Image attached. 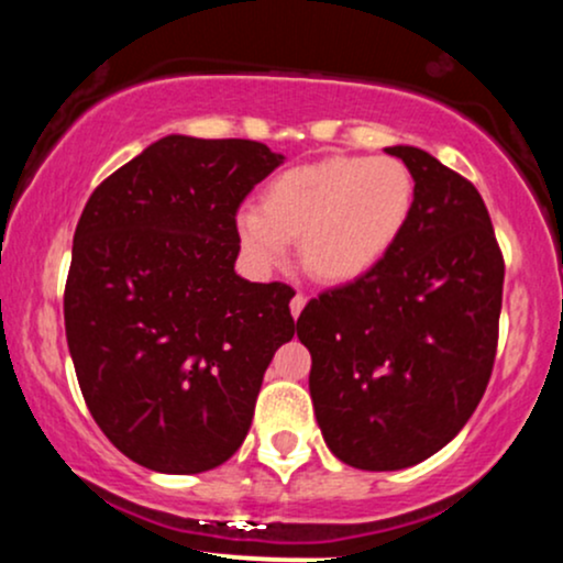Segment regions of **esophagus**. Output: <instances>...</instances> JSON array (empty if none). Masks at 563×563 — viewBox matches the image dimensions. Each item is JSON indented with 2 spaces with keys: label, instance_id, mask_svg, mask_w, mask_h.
Listing matches in <instances>:
<instances>
[{
  "label": "esophagus",
  "instance_id": "34e87169",
  "mask_svg": "<svg viewBox=\"0 0 563 563\" xmlns=\"http://www.w3.org/2000/svg\"><path fill=\"white\" fill-rule=\"evenodd\" d=\"M303 303H307V296L303 294H296L294 299H290V314H294V318H299Z\"/></svg>",
  "mask_w": 563,
  "mask_h": 563
}]
</instances>
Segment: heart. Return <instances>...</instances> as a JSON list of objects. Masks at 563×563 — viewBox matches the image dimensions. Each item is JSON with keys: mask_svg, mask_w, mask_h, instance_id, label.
Masks as SVG:
<instances>
[{"mask_svg": "<svg viewBox=\"0 0 563 563\" xmlns=\"http://www.w3.org/2000/svg\"><path fill=\"white\" fill-rule=\"evenodd\" d=\"M416 183L402 161L331 156L280 172L262 190V211L241 209L238 241L256 267L286 260L299 241L303 269L344 286L378 267L410 222Z\"/></svg>", "mask_w": 563, "mask_h": 563, "instance_id": "heart-1", "label": "heart"}]
</instances>
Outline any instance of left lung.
Masks as SVG:
<instances>
[{
    "label": "left lung",
    "instance_id": "left-lung-1",
    "mask_svg": "<svg viewBox=\"0 0 563 563\" xmlns=\"http://www.w3.org/2000/svg\"><path fill=\"white\" fill-rule=\"evenodd\" d=\"M386 153L416 183L402 238L296 322L325 444L363 471L416 466L466 426L493 376L506 275L479 190L421 147Z\"/></svg>",
    "mask_w": 563,
    "mask_h": 563
}]
</instances>
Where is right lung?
I'll list each match as a JSON object with an SVG mask.
<instances>
[{"instance_id":"right-lung-1","label":"right lung","mask_w":563,"mask_h":563,"mask_svg":"<svg viewBox=\"0 0 563 563\" xmlns=\"http://www.w3.org/2000/svg\"><path fill=\"white\" fill-rule=\"evenodd\" d=\"M280 164L254 140L169 134L84 206L63 299L70 360L102 434L140 466H222L294 339V288L235 273L238 209Z\"/></svg>"}]
</instances>
